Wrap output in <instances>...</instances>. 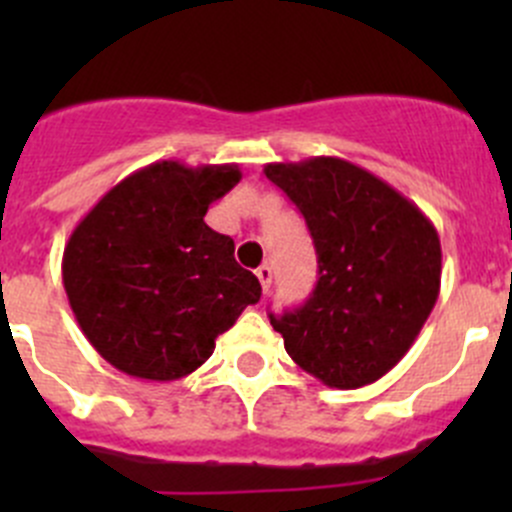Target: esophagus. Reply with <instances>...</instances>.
<instances>
[{"instance_id":"1","label":"esophagus","mask_w":512,"mask_h":512,"mask_svg":"<svg viewBox=\"0 0 512 512\" xmlns=\"http://www.w3.org/2000/svg\"><path fill=\"white\" fill-rule=\"evenodd\" d=\"M255 275H257V280H260V285H262V292H267V289H270V285H272V270L267 265H260L255 270Z\"/></svg>"}]
</instances>
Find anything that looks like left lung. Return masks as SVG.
I'll return each instance as SVG.
<instances>
[{"label": "left lung", "mask_w": 512, "mask_h": 512, "mask_svg": "<svg viewBox=\"0 0 512 512\" xmlns=\"http://www.w3.org/2000/svg\"><path fill=\"white\" fill-rule=\"evenodd\" d=\"M307 220L319 280L304 307L270 314L287 354L332 389L394 369L441 292V240L409 198L344 158L267 163Z\"/></svg>", "instance_id": "8db88e82"}]
</instances>
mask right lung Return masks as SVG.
<instances>
[{
    "label": "right lung",
    "mask_w": 512,
    "mask_h": 512,
    "mask_svg": "<svg viewBox=\"0 0 512 512\" xmlns=\"http://www.w3.org/2000/svg\"><path fill=\"white\" fill-rule=\"evenodd\" d=\"M235 163L158 160L136 170L81 218L61 277L81 332L133 379L178 381L210 359L262 287L235 262V242L205 225L240 183Z\"/></svg>",
    "instance_id": "obj_1"
}]
</instances>
